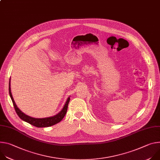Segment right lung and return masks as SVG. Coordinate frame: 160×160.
<instances>
[{
    "instance_id": "1",
    "label": "right lung",
    "mask_w": 160,
    "mask_h": 160,
    "mask_svg": "<svg viewBox=\"0 0 160 160\" xmlns=\"http://www.w3.org/2000/svg\"><path fill=\"white\" fill-rule=\"evenodd\" d=\"M9 95L10 97L11 98V100L12 101L13 103V106L14 108L15 109V111L17 113V115H18V117L22 120H23L36 127H38V128H42V127H51L52 126L56 123H58L59 122H60L62 118L64 117L66 113L67 112V109H68V104H69L70 98H68L62 109L58 114V115L52 117H49V118H32L30 117L27 115H25V113L22 112L16 106L11 92V87H10V81H9Z\"/></svg>"
}]
</instances>
